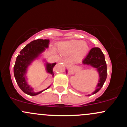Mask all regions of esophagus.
I'll return each mask as SVG.
<instances>
[{
    "instance_id": "1",
    "label": "esophagus",
    "mask_w": 127,
    "mask_h": 127,
    "mask_svg": "<svg viewBox=\"0 0 127 127\" xmlns=\"http://www.w3.org/2000/svg\"><path fill=\"white\" fill-rule=\"evenodd\" d=\"M62 61L64 63H65V64H67V63H69V61H68V60H62Z\"/></svg>"
}]
</instances>
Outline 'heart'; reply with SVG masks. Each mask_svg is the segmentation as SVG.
Masks as SVG:
<instances>
[{
    "mask_svg": "<svg viewBox=\"0 0 127 127\" xmlns=\"http://www.w3.org/2000/svg\"><path fill=\"white\" fill-rule=\"evenodd\" d=\"M60 51L64 55H72L75 61H80L86 55L89 46L86 42L79 40H72L63 42L59 46Z\"/></svg>",
    "mask_w": 127,
    "mask_h": 127,
    "instance_id": "b5f03b06",
    "label": "heart"
}]
</instances>
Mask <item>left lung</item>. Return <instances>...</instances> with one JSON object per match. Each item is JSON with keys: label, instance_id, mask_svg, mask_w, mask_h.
<instances>
[{"label": "left lung", "instance_id": "1", "mask_svg": "<svg viewBox=\"0 0 127 127\" xmlns=\"http://www.w3.org/2000/svg\"><path fill=\"white\" fill-rule=\"evenodd\" d=\"M82 64L83 65L91 66V67L95 68L98 72V80L96 85V89L91 94V95H93L100 90L107 77V67L105 59V55L100 48L94 47L91 49L86 58L83 60ZM66 72L67 74L68 71L67 69ZM91 95L88 94L86 96Z\"/></svg>", "mask_w": 127, "mask_h": 127}]
</instances>
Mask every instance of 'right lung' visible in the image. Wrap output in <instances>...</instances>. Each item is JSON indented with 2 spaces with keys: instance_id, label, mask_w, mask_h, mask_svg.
<instances>
[{
  "instance_id": "1",
  "label": "right lung",
  "mask_w": 127,
  "mask_h": 127,
  "mask_svg": "<svg viewBox=\"0 0 127 127\" xmlns=\"http://www.w3.org/2000/svg\"><path fill=\"white\" fill-rule=\"evenodd\" d=\"M49 39H38L34 40L28 44L21 50L19 55H18L16 58L14 66V75L16 81L20 89L29 95H38L51 86L50 85L47 89L41 91L34 92V88L28 83V78L27 77L29 67L31 66L33 61L39 59L40 57H41L42 53L46 50V49L49 47ZM42 61L44 62L47 73L51 74L53 77L54 72H53V68L57 63H49L44 58L42 60Z\"/></svg>"
}]
</instances>
